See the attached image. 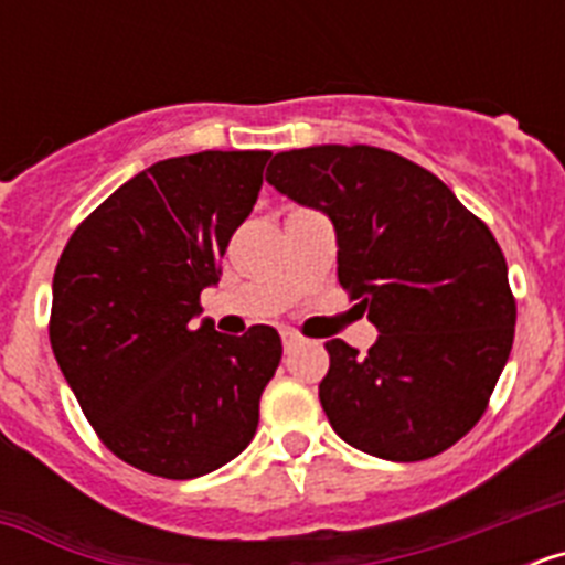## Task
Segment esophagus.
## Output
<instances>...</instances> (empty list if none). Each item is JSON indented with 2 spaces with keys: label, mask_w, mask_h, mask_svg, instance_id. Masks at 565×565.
Returning a JSON list of instances; mask_svg holds the SVG:
<instances>
[{
  "label": "esophagus",
  "mask_w": 565,
  "mask_h": 565,
  "mask_svg": "<svg viewBox=\"0 0 565 565\" xmlns=\"http://www.w3.org/2000/svg\"><path fill=\"white\" fill-rule=\"evenodd\" d=\"M282 344H286V351H291L294 344H299V333L297 331H282Z\"/></svg>",
  "instance_id": "1"
}]
</instances>
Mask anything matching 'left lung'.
I'll list each match as a JSON object with an SVG mask.
<instances>
[{"instance_id": "obj_1", "label": "left lung", "mask_w": 565, "mask_h": 565, "mask_svg": "<svg viewBox=\"0 0 565 565\" xmlns=\"http://www.w3.org/2000/svg\"><path fill=\"white\" fill-rule=\"evenodd\" d=\"M266 181L331 217L339 286L379 328L367 353L326 342L319 402L337 436L387 461L450 450L481 422L515 339L487 223L433 172L364 143L279 152Z\"/></svg>"}]
</instances>
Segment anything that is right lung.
Here are the masks:
<instances>
[{"mask_svg": "<svg viewBox=\"0 0 565 565\" xmlns=\"http://www.w3.org/2000/svg\"><path fill=\"white\" fill-rule=\"evenodd\" d=\"M271 152L183 154L115 189L70 234L53 274L50 344L113 456L186 481L223 467L257 433L279 333L201 328V291L252 214Z\"/></svg>", "mask_w": 565, "mask_h": 565, "instance_id": "obj_1", "label": "right lung"}]
</instances>
